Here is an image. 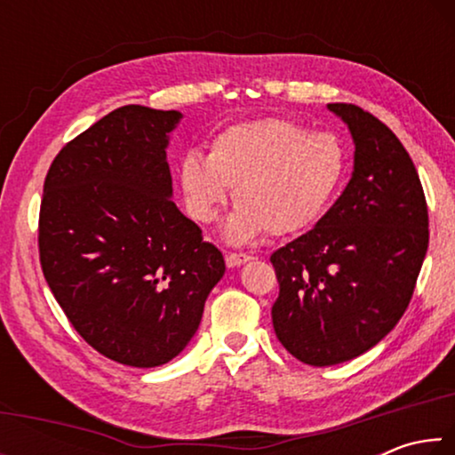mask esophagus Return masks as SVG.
I'll list each match as a JSON object with an SVG mask.
<instances>
[{
  "label": "esophagus",
  "instance_id": "1",
  "mask_svg": "<svg viewBox=\"0 0 455 455\" xmlns=\"http://www.w3.org/2000/svg\"><path fill=\"white\" fill-rule=\"evenodd\" d=\"M227 260V267L228 268H235V267H241L244 263H249L251 257L249 255H243V252H228V255L225 257Z\"/></svg>",
  "mask_w": 455,
  "mask_h": 455
}]
</instances>
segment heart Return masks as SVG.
I'll return each instance as SVG.
<instances>
[{
	"label": "heart",
	"mask_w": 455,
	"mask_h": 455,
	"mask_svg": "<svg viewBox=\"0 0 455 455\" xmlns=\"http://www.w3.org/2000/svg\"><path fill=\"white\" fill-rule=\"evenodd\" d=\"M347 172V150L333 132H307L299 122L267 116L238 122L212 138L206 158L187 152L179 184L192 219L212 222L235 188L236 209L222 236L244 244L291 236L317 225Z\"/></svg>",
	"instance_id": "b5f03b06"
}]
</instances>
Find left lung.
<instances>
[{
    "instance_id": "left-lung-1",
    "label": "left lung",
    "mask_w": 455,
    "mask_h": 455,
    "mask_svg": "<svg viewBox=\"0 0 455 455\" xmlns=\"http://www.w3.org/2000/svg\"><path fill=\"white\" fill-rule=\"evenodd\" d=\"M355 152L347 187L309 233L275 251L276 339L313 367L375 347L397 325L427 252V204L397 136L353 104H327Z\"/></svg>"
}]
</instances>
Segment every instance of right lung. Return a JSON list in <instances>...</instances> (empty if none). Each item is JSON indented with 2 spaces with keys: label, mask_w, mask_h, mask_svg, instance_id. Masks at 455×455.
<instances>
[{
  "label": "right lung",
  "mask_w": 455,
  "mask_h": 455,
  "mask_svg": "<svg viewBox=\"0 0 455 455\" xmlns=\"http://www.w3.org/2000/svg\"><path fill=\"white\" fill-rule=\"evenodd\" d=\"M176 110L122 106L53 160L40 209L45 281L108 359L158 367L187 347L225 259L172 203Z\"/></svg>",
  "instance_id": "1"
}]
</instances>
